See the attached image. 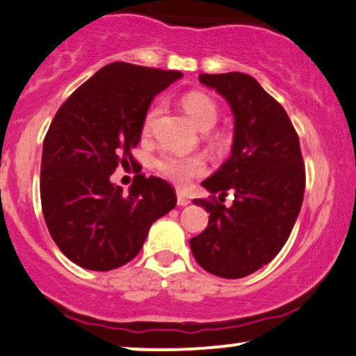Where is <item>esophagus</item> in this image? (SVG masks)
Wrapping results in <instances>:
<instances>
[{"instance_id": "1", "label": "esophagus", "mask_w": 356, "mask_h": 356, "mask_svg": "<svg viewBox=\"0 0 356 356\" xmlns=\"http://www.w3.org/2000/svg\"><path fill=\"white\" fill-rule=\"evenodd\" d=\"M189 202H191L189 197H187L184 193H177V204L179 206H182V208H184V206L189 204Z\"/></svg>"}]
</instances>
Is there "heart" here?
I'll return each instance as SVG.
<instances>
[{"label": "heart", "mask_w": 356, "mask_h": 356, "mask_svg": "<svg viewBox=\"0 0 356 356\" xmlns=\"http://www.w3.org/2000/svg\"><path fill=\"white\" fill-rule=\"evenodd\" d=\"M182 108L189 115V118L193 120V123L196 124L201 130H208V128L213 127L218 120V108L214 104V101L208 97L202 92H187V95L182 97ZM160 108L154 106L148 109L145 115V120H143V134L148 135L154 128L155 118H157ZM157 169L160 174L165 179H169L170 182H174L175 186L186 187L193 181L194 177L201 175L204 172L206 165L204 160L197 155H191V157H186V155H177V154H162L157 159Z\"/></svg>", "instance_id": "1"}]
</instances>
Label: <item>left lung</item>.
Masks as SVG:
<instances>
[{
    "mask_svg": "<svg viewBox=\"0 0 356 356\" xmlns=\"http://www.w3.org/2000/svg\"><path fill=\"white\" fill-rule=\"evenodd\" d=\"M235 118L232 155L202 181L220 201L194 199L209 213L208 228L191 238L194 259L222 279H240L267 265L286 245L302 206L306 174L299 136L286 109L248 74H199Z\"/></svg>",
    "mask_w": 356,
    "mask_h": 356,
    "instance_id": "8db88e82",
    "label": "left lung"
}]
</instances>
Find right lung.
Instances as JSON below:
<instances>
[{"label":"right lung","mask_w":356,"mask_h":356,"mask_svg":"<svg viewBox=\"0 0 356 356\" xmlns=\"http://www.w3.org/2000/svg\"><path fill=\"white\" fill-rule=\"evenodd\" d=\"M181 77L179 70L113 62L79 86L50 123L42 211L50 236L79 267L106 272L128 264L150 226L175 208V191L163 179L140 174L124 194L109 177L134 162L150 103Z\"/></svg>","instance_id":"obj_1"}]
</instances>
